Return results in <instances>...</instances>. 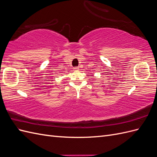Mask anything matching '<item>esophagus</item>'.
<instances>
[{
  "mask_svg": "<svg viewBox=\"0 0 157 157\" xmlns=\"http://www.w3.org/2000/svg\"><path fill=\"white\" fill-rule=\"evenodd\" d=\"M73 69H74V70H75V71H77V70L78 69V67H75Z\"/></svg>",
  "mask_w": 157,
  "mask_h": 157,
  "instance_id": "esophagus-1",
  "label": "esophagus"
}]
</instances>
